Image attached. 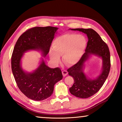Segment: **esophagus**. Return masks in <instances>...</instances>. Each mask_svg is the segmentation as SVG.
<instances>
[{"label":"esophagus","mask_w":122,"mask_h":122,"mask_svg":"<svg viewBox=\"0 0 122 122\" xmlns=\"http://www.w3.org/2000/svg\"><path fill=\"white\" fill-rule=\"evenodd\" d=\"M62 75L63 76H66L67 75L68 71H66V70H63V71H62Z\"/></svg>","instance_id":"34e87169"}]
</instances>
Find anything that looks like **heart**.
Returning a JSON list of instances; mask_svg holds the SVG:
<instances>
[{
	"mask_svg": "<svg viewBox=\"0 0 122 122\" xmlns=\"http://www.w3.org/2000/svg\"><path fill=\"white\" fill-rule=\"evenodd\" d=\"M86 45V39L83 35L74 33L62 35L54 41L53 50L49 51L50 58L54 63H57L60 60V55H62L66 63L75 65L83 56Z\"/></svg>",
	"mask_w": 122,
	"mask_h": 122,
	"instance_id": "heart-1",
	"label": "heart"
}]
</instances>
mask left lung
<instances>
[{"label": "left lung", "mask_w": 122, "mask_h": 122, "mask_svg": "<svg viewBox=\"0 0 122 122\" xmlns=\"http://www.w3.org/2000/svg\"><path fill=\"white\" fill-rule=\"evenodd\" d=\"M71 30H78L86 34L88 41L86 52L80 60L67 70L69 75L73 77L74 82L69 91L77 97L86 98L98 92L108 77L111 67L110 53L108 45L95 30L92 28H75ZM90 54L98 55L103 60L102 73L94 80L88 79L83 72L84 63Z\"/></svg>", "instance_id": "left-lung-1"}]
</instances>
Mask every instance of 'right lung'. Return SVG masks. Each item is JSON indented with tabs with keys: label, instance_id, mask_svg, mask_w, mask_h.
I'll use <instances>...</instances> for the list:
<instances>
[{
	"label": "right lung",
	"instance_id": "add662e5",
	"mask_svg": "<svg viewBox=\"0 0 122 122\" xmlns=\"http://www.w3.org/2000/svg\"><path fill=\"white\" fill-rule=\"evenodd\" d=\"M57 27H35L28 29L16 42L11 57V68L20 90L28 98L34 101L45 100L52 95L55 84L63 77L59 67L51 68L42 60L38 68L32 73H26L20 66L24 52L40 50L44 56L48 53Z\"/></svg>",
	"mask_w": 122,
	"mask_h": 122
}]
</instances>
